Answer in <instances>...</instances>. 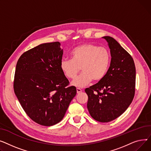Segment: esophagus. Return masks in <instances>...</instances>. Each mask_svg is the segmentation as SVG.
Returning a JSON list of instances; mask_svg holds the SVG:
<instances>
[{
	"instance_id": "1",
	"label": "esophagus",
	"mask_w": 151,
	"mask_h": 151,
	"mask_svg": "<svg viewBox=\"0 0 151 151\" xmlns=\"http://www.w3.org/2000/svg\"><path fill=\"white\" fill-rule=\"evenodd\" d=\"M76 90H77V93H81L82 91V90L81 89V88H77Z\"/></svg>"
}]
</instances>
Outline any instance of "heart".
<instances>
[{
  "label": "heart",
  "mask_w": 151,
  "mask_h": 151,
  "mask_svg": "<svg viewBox=\"0 0 151 151\" xmlns=\"http://www.w3.org/2000/svg\"><path fill=\"white\" fill-rule=\"evenodd\" d=\"M71 60L63 59L60 68L69 79L74 78L80 70L82 74L72 82L74 86L85 87L93 80L98 82L104 78L108 71L110 56L108 50L91 44H81L70 52Z\"/></svg>",
  "instance_id": "obj_1"
}]
</instances>
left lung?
Masks as SVG:
<instances>
[{"label": "left lung", "mask_w": 151, "mask_h": 151, "mask_svg": "<svg viewBox=\"0 0 151 151\" xmlns=\"http://www.w3.org/2000/svg\"><path fill=\"white\" fill-rule=\"evenodd\" d=\"M111 53L110 68L104 78L87 88V108L91 117L101 122L111 121L124 112L135 92L136 70L134 61L114 38L104 37Z\"/></svg>", "instance_id": "obj_1"}]
</instances>
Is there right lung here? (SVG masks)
<instances>
[{
	"label": "right lung",
	"mask_w": 151,
	"mask_h": 151,
	"mask_svg": "<svg viewBox=\"0 0 151 151\" xmlns=\"http://www.w3.org/2000/svg\"><path fill=\"white\" fill-rule=\"evenodd\" d=\"M60 46L58 41L41 44L23 53L16 64L14 93L28 116L41 126L61 121L77 93L61 69Z\"/></svg>",
	"instance_id": "add662e5"
}]
</instances>
